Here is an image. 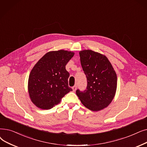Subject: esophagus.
Listing matches in <instances>:
<instances>
[{
    "label": "esophagus",
    "mask_w": 147,
    "mask_h": 147,
    "mask_svg": "<svg viewBox=\"0 0 147 147\" xmlns=\"http://www.w3.org/2000/svg\"><path fill=\"white\" fill-rule=\"evenodd\" d=\"M72 89H73V91H76V89H77V86H76V85H74V86H73V87H72Z\"/></svg>",
    "instance_id": "obj_1"
}]
</instances>
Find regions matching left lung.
Returning <instances> with one entry per match:
<instances>
[{"label": "left lung", "mask_w": 147, "mask_h": 147, "mask_svg": "<svg viewBox=\"0 0 147 147\" xmlns=\"http://www.w3.org/2000/svg\"><path fill=\"white\" fill-rule=\"evenodd\" d=\"M81 65L87 78L84 91H76L82 103L92 111L109 106L115 95L117 76L107 57L91 50L80 51Z\"/></svg>", "instance_id": "left-lung-1"}]
</instances>
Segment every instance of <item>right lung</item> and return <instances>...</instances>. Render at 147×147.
<instances>
[{"label": "right lung", "instance_id": "right-lung-1", "mask_svg": "<svg viewBox=\"0 0 147 147\" xmlns=\"http://www.w3.org/2000/svg\"><path fill=\"white\" fill-rule=\"evenodd\" d=\"M74 53L59 50L44 55L32 69L28 79L31 101L41 109H50L59 104L72 91L68 86L69 73L65 65Z\"/></svg>", "mask_w": 147, "mask_h": 147}]
</instances>
